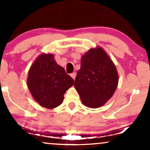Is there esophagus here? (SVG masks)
Segmentation results:
<instances>
[{
  "instance_id": "1",
  "label": "esophagus",
  "mask_w": 150,
  "mask_h": 150,
  "mask_svg": "<svg viewBox=\"0 0 150 150\" xmlns=\"http://www.w3.org/2000/svg\"><path fill=\"white\" fill-rule=\"evenodd\" d=\"M70 76L72 77V78H73V80H75V77H76V73H73L70 74Z\"/></svg>"
}]
</instances>
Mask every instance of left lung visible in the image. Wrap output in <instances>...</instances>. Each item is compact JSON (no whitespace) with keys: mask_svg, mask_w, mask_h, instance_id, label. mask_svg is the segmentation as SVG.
<instances>
[{"mask_svg":"<svg viewBox=\"0 0 150 150\" xmlns=\"http://www.w3.org/2000/svg\"><path fill=\"white\" fill-rule=\"evenodd\" d=\"M118 83L116 65L102 48H92L82 56L74 86L85 106H104L112 97Z\"/></svg>","mask_w":150,"mask_h":150,"instance_id":"obj_1","label":"left lung"}]
</instances>
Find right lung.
<instances>
[{"label":"right lung","instance_id":"1","mask_svg":"<svg viewBox=\"0 0 150 150\" xmlns=\"http://www.w3.org/2000/svg\"><path fill=\"white\" fill-rule=\"evenodd\" d=\"M27 84L34 100L42 107L52 109L63 103V95L74 80L57 64L53 54L42 53L29 70Z\"/></svg>","mask_w":150,"mask_h":150}]
</instances>
